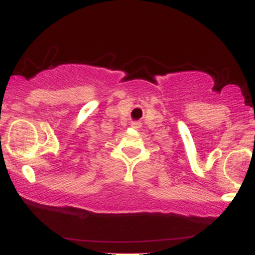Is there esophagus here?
Wrapping results in <instances>:
<instances>
[{"label": "esophagus", "mask_w": 255, "mask_h": 255, "mask_svg": "<svg viewBox=\"0 0 255 255\" xmlns=\"http://www.w3.org/2000/svg\"><path fill=\"white\" fill-rule=\"evenodd\" d=\"M140 125H141V124H140V122H133V124H131V127H133V128H139Z\"/></svg>", "instance_id": "34e87169"}]
</instances>
